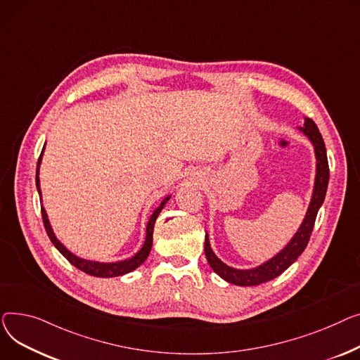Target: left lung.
Returning a JSON list of instances; mask_svg holds the SVG:
<instances>
[{"label":"left lung","instance_id":"obj_1","mask_svg":"<svg viewBox=\"0 0 360 360\" xmlns=\"http://www.w3.org/2000/svg\"><path fill=\"white\" fill-rule=\"evenodd\" d=\"M300 131L312 142L315 158H316L315 183H314L312 198H311L308 210L305 214V218H304L301 226L298 228V231L295 232V236L286 244V247L282 248L276 256L271 257L270 260L264 262L263 264H260L255 269H247V270L229 267L228 264L221 262L215 256L212 248H210L209 237L206 234L205 256L207 259V263L210 267L214 269V271L218 274V276H221L228 283L237 285V286H257V285L266 283L274 278H278L279 274H282L293 262H297V259L302 255V251L305 250V247L309 241L316 214H319V209L321 207L326 193H327L330 170H328L326 145H324L323 136H321L319 128H316V124L314 123V120L305 117L304 128H300Z\"/></svg>","mask_w":360,"mask_h":360}]
</instances>
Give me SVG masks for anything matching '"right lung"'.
<instances>
[{"instance_id": "add662e5", "label": "right lung", "mask_w": 360, "mask_h": 360, "mask_svg": "<svg viewBox=\"0 0 360 360\" xmlns=\"http://www.w3.org/2000/svg\"><path fill=\"white\" fill-rule=\"evenodd\" d=\"M44 153V151H41ZM40 160H41V154L39 157V161H37V172H36V187H37V192L41 198V193H40V180H39V165H40ZM172 196H167L161 205L154 210L150 221H148L146 224V236H145V243L142 245V248L136 252V255L131 259H126V260H122V262H116V263H100V262H91V260H84L75 255H72V252L63 245L53 234V229L49 224V219H48V215H46V210L45 207L41 206V218H44V225H45V229L48 232V237L51 238L52 244L58 248V251L60 252V255L65 257L72 266H75L77 269H79L81 271L87 273V274H91V276H96V278H116V276H122V274H126L129 273L132 270H135L136 267H139L145 260L146 257L150 256V251H151V247H153V232H154V225H155V221L161 212V209L164 207V205L167 203V200L170 199Z\"/></svg>"}]
</instances>
